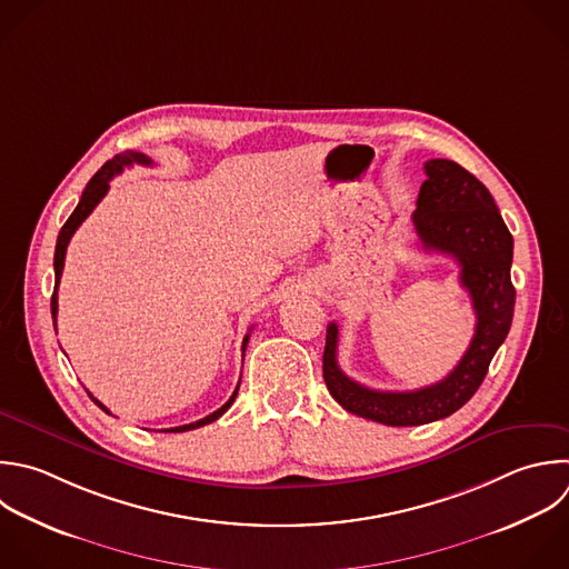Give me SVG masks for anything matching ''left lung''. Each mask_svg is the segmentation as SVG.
<instances>
[{"mask_svg":"<svg viewBox=\"0 0 569 569\" xmlns=\"http://www.w3.org/2000/svg\"><path fill=\"white\" fill-rule=\"evenodd\" d=\"M411 216L425 251H440L460 264V284L476 313L473 338L460 362L440 380L413 391L369 389L338 367V325L327 327L322 376L329 393L347 411L389 427L427 425L458 411L480 387L489 362L505 342L516 289L511 284L513 238L487 187L451 160L425 162Z\"/></svg>","mask_w":569,"mask_h":569,"instance_id":"left-lung-1","label":"left lung"}]
</instances>
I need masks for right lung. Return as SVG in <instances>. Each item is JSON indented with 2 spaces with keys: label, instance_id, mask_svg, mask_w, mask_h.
I'll return each instance as SVG.
<instances>
[{
  "label": "right lung",
  "instance_id": "right-lung-1",
  "mask_svg": "<svg viewBox=\"0 0 569 569\" xmlns=\"http://www.w3.org/2000/svg\"><path fill=\"white\" fill-rule=\"evenodd\" d=\"M131 164H144V167H151L153 162H151V158H147L144 153H136V151H127V153H120V156H116L113 160H109L93 178H91V182L87 184V189H84V193H82V198H80V204L76 207V211L71 213V218L67 220V224L62 227V231H60V236H58V244H56V260H53V267H56V291H53V298H51V313H53V325H56V320H58V287H60V278H62V269H64V258H67V247H69V242H71V238H73V233L78 231V227L91 216V211L98 207V202L107 196V191H109V182L118 176V173H122L124 171V167H131ZM249 336L251 333H247L244 336V340H242V351L247 349V342H249ZM240 387V385H238ZM238 387H236V391L231 393V398L220 407V409H216L213 413H209V416H204V418H200V420H196V422H189V425H180V427H171V429H164V431H191V429H198V427H202V425H209V422H213V420H218L231 405H233V400H236V396H238ZM91 396V400L102 409V411H107V413H111L98 398H93V393H89Z\"/></svg>",
  "mask_w": 569,
  "mask_h": 569
}]
</instances>
